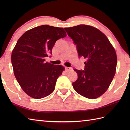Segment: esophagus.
Listing matches in <instances>:
<instances>
[{
	"instance_id": "1",
	"label": "esophagus",
	"mask_w": 130,
	"mask_h": 130,
	"mask_svg": "<svg viewBox=\"0 0 130 130\" xmlns=\"http://www.w3.org/2000/svg\"><path fill=\"white\" fill-rule=\"evenodd\" d=\"M65 69H66V70H67V71H71L73 70L72 68H69V67H66Z\"/></svg>"
}]
</instances>
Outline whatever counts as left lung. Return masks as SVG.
<instances>
[{
	"label": "left lung",
	"mask_w": 130,
	"mask_h": 130,
	"mask_svg": "<svg viewBox=\"0 0 130 130\" xmlns=\"http://www.w3.org/2000/svg\"><path fill=\"white\" fill-rule=\"evenodd\" d=\"M76 46L79 57H84V70L74 69L78 77L73 83L74 90L94 99L108 89L116 73L117 55L106 36L95 27L80 24L64 28Z\"/></svg>",
	"instance_id": "8db88e82"
}]
</instances>
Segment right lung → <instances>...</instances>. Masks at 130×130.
Returning <instances> with one entry per match:
<instances>
[{
	"label": "right lung",
	"mask_w": 130,
	"mask_h": 130,
	"mask_svg": "<svg viewBox=\"0 0 130 130\" xmlns=\"http://www.w3.org/2000/svg\"><path fill=\"white\" fill-rule=\"evenodd\" d=\"M67 36L63 28L42 25L26 31L12 53L14 74L22 89L35 99L54 92L56 80L64 70L61 65L45 62L56 41Z\"/></svg>",
	"instance_id": "obj_1"
}]
</instances>
